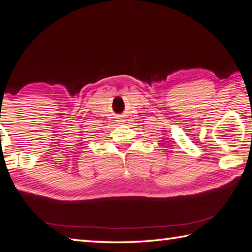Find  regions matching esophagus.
Returning <instances> with one entry per match:
<instances>
[{
  "mask_svg": "<svg viewBox=\"0 0 252 252\" xmlns=\"http://www.w3.org/2000/svg\"><path fill=\"white\" fill-rule=\"evenodd\" d=\"M118 121H119V122H123V121H125V120H123V119H122V117H121V118H120V119H119V120H118Z\"/></svg>",
  "mask_w": 252,
  "mask_h": 252,
  "instance_id": "1",
  "label": "esophagus"
}]
</instances>
